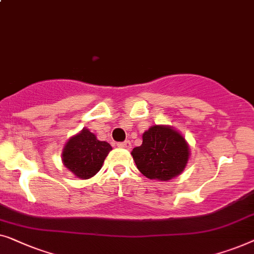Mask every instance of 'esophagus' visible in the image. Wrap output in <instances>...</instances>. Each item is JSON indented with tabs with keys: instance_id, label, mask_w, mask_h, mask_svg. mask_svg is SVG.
Segmentation results:
<instances>
[{
	"instance_id": "1",
	"label": "esophagus",
	"mask_w": 254,
	"mask_h": 254,
	"mask_svg": "<svg viewBox=\"0 0 254 254\" xmlns=\"http://www.w3.org/2000/svg\"><path fill=\"white\" fill-rule=\"evenodd\" d=\"M117 146H119V147H121V148L130 149L131 148V142H130V140L121 141V142H117Z\"/></svg>"
}]
</instances>
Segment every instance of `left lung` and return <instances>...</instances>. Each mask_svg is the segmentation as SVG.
Segmentation results:
<instances>
[{"label": "left lung", "mask_w": 254, "mask_h": 254, "mask_svg": "<svg viewBox=\"0 0 254 254\" xmlns=\"http://www.w3.org/2000/svg\"><path fill=\"white\" fill-rule=\"evenodd\" d=\"M131 154L144 176L169 181L184 170L190 153L187 141L177 131L155 126L142 134V144L133 148Z\"/></svg>", "instance_id": "8db88e82"}]
</instances>
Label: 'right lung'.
Returning a JSON list of instances; mask_svg holds the SVG:
<instances>
[{
	"mask_svg": "<svg viewBox=\"0 0 254 254\" xmlns=\"http://www.w3.org/2000/svg\"><path fill=\"white\" fill-rule=\"evenodd\" d=\"M112 151L107 141H100L87 128L74 135L63 149L64 166L77 177L87 180L101 169L106 156Z\"/></svg>",
	"mask_w": 254,
	"mask_h": 254,
	"instance_id": "add662e5",
	"label": "right lung"
}]
</instances>
